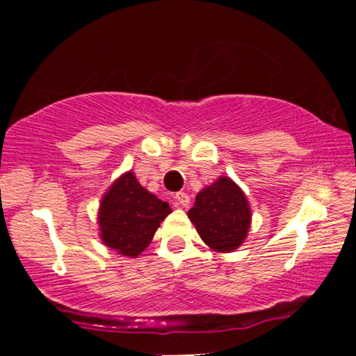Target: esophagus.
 I'll use <instances>...</instances> for the list:
<instances>
[{
    "mask_svg": "<svg viewBox=\"0 0 356 356\" xmlns=\"http://www.w3.org/2000/svg\"><path fill=\"white\" fill-rule=\"evenodd\" d=\"M174 199H175V206L179 207H187L191 204V197L186 194V192H177V194L174 195Z\"/></svg>",
    "mask_w": 356,
    "mask_h": 356,
    "instance_id": "obj_1",
    "label": "esophagus"
}]
</instances>
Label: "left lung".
Segmentation results:
<instances>
[{
	"mask_svg": "<svg viewBox=\"0 0 356 356\" xmlns=\"http://www.w3.org/2000/svg\"><path fill=\"white\" fill-rule=\"evenodd\" d=\"M187 214L204 243L219 252L238 249L251 224L246 195L227 177H219L199 192Z\"/></svg>",
	"mask_w": 356,
	"mask_h": 356,
	"instance_id": "left-lung-1",
	"label": "left lung"
}]
</instances>
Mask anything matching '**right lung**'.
Wrapping results in <instances>:
<instances>
[{"label":"right lung","instance_id":"1","mask_svg":"<svg viewBox=\"0 0 356 356\" xmlns=\"http://www.w3.org/2000/svg\"><path fill=\"white\" fill-rule=\"evenodd\" d=\"M169 214V204L145 191L136 175L127 172L102 199V241L120 254L136 257L149 246L157 227Z\"/></svg>","mask_w":356,"mask_h":356}]
</instances>
